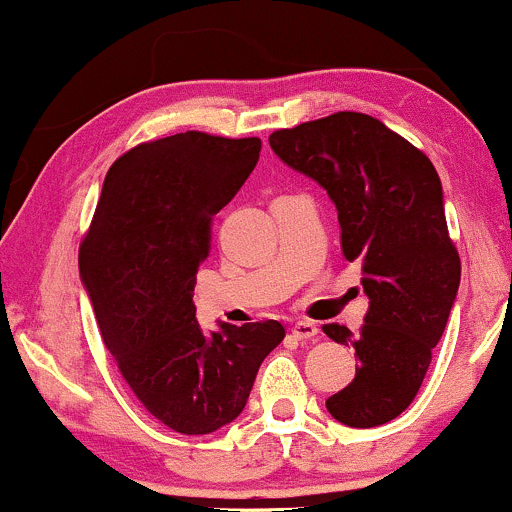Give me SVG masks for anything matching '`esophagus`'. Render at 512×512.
<instances>
[{"label":"esophagus","mask_w":512,"mask_h":512,"mask_svg":"<svg viewBox=\"0 0 512 512\" xmlns=\"http://www.w3.org/2000/svg\"><path fill=\"white\" fill-rule=\"evenodd\" d=\"M317 325L315 322H308V320H298L296 325L291 327V334L296 339H301V342H305V339H315L317 337Z\"/></svg>","instance_id":"34e87169"}]
</instances>
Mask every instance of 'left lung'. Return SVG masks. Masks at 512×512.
Listing matches in <instances>:
<instances>
[{
  "label": "left lung",
  "instance_id": "obj_1",
  "mask_svg": "<svg viewBox=\"0 0 512 512\" xmlns=\"http://www.w3.org/2000/svg\"><path fill=\"white\" fill-rule=\"evenodd\" d=\"M269 146L327 190L344 257L363 264L368 313L361 332L337 322L322 327L337 344L354 346L358 358L354 380L327 399V411L351 428L383 426L419 392L460 289L443 185L426 154L363 113L279 129Z\"/></svg>",
  "mask_w": 512,
  "mask_h": 512
}]
</instances>
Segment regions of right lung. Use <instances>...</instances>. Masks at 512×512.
<instances>
[{"label":"right lung","instance_id":"right-lung-1","mask_svg":"<svg viewBox=\"0 0 512 512\" xmlns=\"http://www.w3.org/2000/svg\"><path fill=\"white\" fill-rule=\"evenodd\" d=\"M262 142L182 132L139 144L105 175L79 274L122 378L161 424L185 436L238 419L281 322H221L192 303L211 221L257 166Z\"/></svg>","mask_w":512,"mask_h":512}]
</instances>
